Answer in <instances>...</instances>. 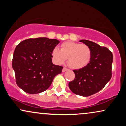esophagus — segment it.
<instances>
[{
  "label": "esophagus",
  "instance_id": "34e87169",
  "mask_svg": "<svg viewBox=\"0 0 126 126\" xmlns=\"http://www.w3.org/2000/svg\"><path fill=\"white\" fill-rule=\"evenodd\" d=\"M67 70H68V69H67V68H66V67H63V70H62V72H65L66 71H67Z\"/></svg>",
  "mask_w": 126,
  "mask_h": 126
}]
</instances>
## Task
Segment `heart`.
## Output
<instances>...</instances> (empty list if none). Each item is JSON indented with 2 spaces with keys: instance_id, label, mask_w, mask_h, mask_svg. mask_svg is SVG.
<instances>
[{
  "instance_id": "b5f03b06",
  "label": "heart",
  "mask_w": 126,
  "mask_h": 126,
  "mask_svg": "<svg viewBox=\"0 0 126 126\" xmlns=\"http://www.w3.org/2000/svg\"><path fill=\"white\" fill-rule=\"evenodd\" d=\"M53 60L58 64L64 63L67 59L69 66L73 69H80L88 64L91 58V51L86 45L65 42L60 50L55 47L52 51Z\"/></svg>"
}]
</instances>
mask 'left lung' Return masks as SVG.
<instances>
[{
  "label": "left lung",
  "instance_id": "left-lung-1",
  "mask_svg": "<svg viewBox=\"0 0 126 126\" xmlns=\"http://www.w3.org/2000/svg\"><path fill=\"white\" fill-rule=\"evenodd\" d=\"M88 46L91 58L88 64L82 69L73 70L74 80L69 83V87L75 94L88 96L97 93L110 80L113 56L107 47L86 40L79 41Z\"/></svg>",
  "mask_w": 126,
  "mask_h": 126
}]
</instances>
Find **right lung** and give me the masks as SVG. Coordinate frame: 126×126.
Returning <instances> with one entry per match:
<instances>
[{
	"instance_id": "right-lung-1",
	"label": "right lung",
	"mask_w": 126,
	"mask_h": 126,
	"mask_svg": "<svg viewBox=\"0 0 126 126\" xmlns=\"http://www.w3.org/2000/svg\"><path fill=\"white\" fill-rule=\"evenodd\" d=\"M59 43L56 39L40 37L17 45L12 66L19 87L30 94L41 93L50 87L63 68L52 63V51Z\"/></svg>"
}]
</instances>
